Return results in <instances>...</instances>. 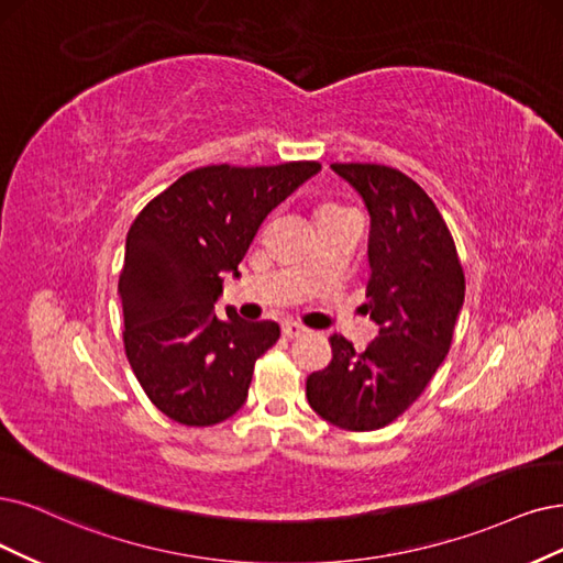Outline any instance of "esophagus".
<instances>
[{"mask_svg":"<svg viewBox=\"0 0 563 563\" xmlns=\"http://www.w3.org/2000/svg\"><path fill=\"white\" fill-rule=\"evenodd\" d=\"M306 331L308 329L299 322H283V336H287V339H297V336L306 334Z\"/></svg>","mask_w":563,"mask_h":563,"instance_id":"esophagus-1","label":"esophagus"}]
</instances>
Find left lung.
<instances>
[{
  "label": "left lung",
  "mask_w": 563,
  "mask_h": 563,
  "mask_svg": "<svg viewBox=\"0 0 563 563\" xmlns=\"http://www.w3.org/2000/svg\"><path fill=\"white\" fill-rule=\"evenodd\" d=\"M371 218L368 301L378 336L362 352L334 334L331 362L306 397L322 420L373 431L397 420L443 364L464 306V271L450 229L422 187L380 164H331Z\"/></svg>",
  "instance_id": "left-lung-1"
}]
</instances>
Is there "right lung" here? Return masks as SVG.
I'll return each instance as SVG.
<instances>
[{"instance_id":"right-lung-1","label":"right lung","mask_w":563,"mask_h":563,"mask_svg":"<svg viewBox=\"0 0 563 563\" xmlns=\"http://www.w3.org/2000/svg\"><path fill=\"white\" fill-rule=\"evenodd\" d=\"M320 169L318 162L201 166L136 216L118 283L122 339L136 380L166 418L211 427L245 404L255 362L280 327L247 322L232 306L220 320L222 280L239 278L266 216Z\"/></svg>"}]
</instances>
